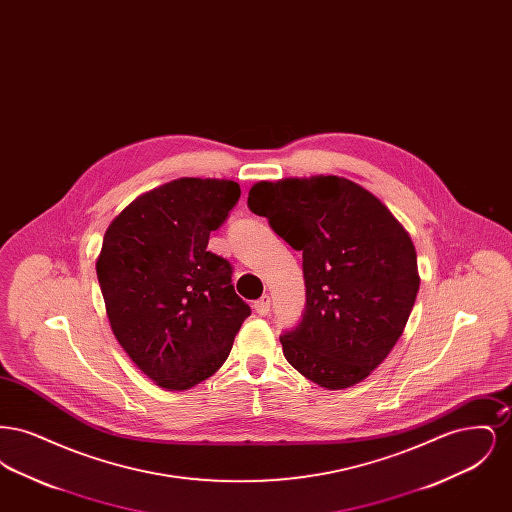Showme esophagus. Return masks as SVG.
Returning a JSON list of instances; mask_svg holds the SVG:
<instances>
[{
    "label": "esophagus",
    "mask_w": 512,
    "mask_h": 512,
    "mask_svg": "<svg viewBox=\"0 0 512 512\" xmlns=\"http://www.w3.org/2000/svg\"><path fill=\"white\" fill-rule=\"evenodd\" d=\"M253 309H255L261 317L268 315V311H270V297H268V295H263L261 299H257V301H255V305H253Z\"/></svg>",
    "instance_id": "34e87169"
}]
</instances>
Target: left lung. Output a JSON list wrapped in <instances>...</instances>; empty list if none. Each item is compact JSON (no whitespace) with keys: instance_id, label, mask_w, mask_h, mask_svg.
Wrapping results in <instances>:
<instances>
[{"instance_id":"left-lung-1","label":"left lung","mask_w":512,"mask_h":512,"mask_svg":"<svg viewBox=\"0 0 512 512\" xmlns=\"http://www.w3.org/2000/svg\"><path fill=\"white\" fill-rule=\"evenodd\" d=\"M251 213L303 253L305 311L284 357L326 390L359 384L401 338L420 286L411 236L390 209L340 176L257 182Z\"/></svg>"}]
</instances>
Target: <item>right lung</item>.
<instances>
[{"instance_id":"right-lung-1","label":"right lung","mask_w":512,"mask_h":512,"mask_svg":"<svg viewBox=\"0 0 512 512\" xmlns=\"http://www.w3.org/2000/svg\"><path fill=\"white\" fill-rule=\"evenodd\" d=\"M240 194L232 180H172L134 199L103 236L96 270L111 330L165 390L213 376L251 315L230 263L207 251Z\"/></svg>"}]
</instances>
